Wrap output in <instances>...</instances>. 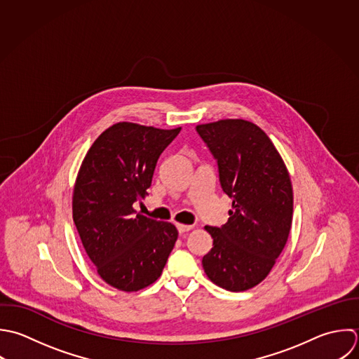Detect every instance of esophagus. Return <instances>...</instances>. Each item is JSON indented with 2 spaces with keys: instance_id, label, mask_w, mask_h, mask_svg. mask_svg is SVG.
<instances>
[{
  "instance_id": "esophagus-1",
  "label": "esophagus",
  "mask_w": 359,
  "mask_h": 359,
  "mask_svg": "<svg viewBox=\"0 0 359 359\" xmlns=\"http://www.w3.org/2000/svg\"><path fill=\"white\" fill-rule=\"evenodd\" d=\"M177 231L179 233H184V232H189L193 229V225H183V224H177Z\"/></svg>"
}]
</instances>
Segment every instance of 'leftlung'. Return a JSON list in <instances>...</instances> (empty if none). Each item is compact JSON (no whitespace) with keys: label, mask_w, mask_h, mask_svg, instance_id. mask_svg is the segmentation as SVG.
<instances>
[{"label":"left lung","mask_w":359,"mask_h":359,"mask_svg":"<svg viewBox=\"0 0 359 359\" xmlns=\"http://www.w3.org/2000/svg\"><path fill=\"white\" fill-rule=\"evenodd\" d=\"M196 130L218 163L224 193L232 198L228 222L205 226L214 242L203 257V269L218 287L246 291L269 276L288 241L294 211L291 177L259 126L226 118Z\"/></svg>","instance_id":"8db88e82"}]
</instances>
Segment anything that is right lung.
I'll use <instances>...</instances> for the list:
<instances>
[{
  "label": "right lung",
  "instance_id": "1",
  "mask_svg": "<svg viewBox=\"0 0 359 359\" xmlns=\"http://www.w3.org/2000/svg\"><path fill=\"white\" fill-rule=\"evenodd\" d=\"M135 123H116L92 144L79 168L72 218L100 278L124 292L155 283L177 241L170 222L137 214L156 162L180 133Z\"/></svg>",
  "mask_w": 359,
  "mask_h": 359
}]
</instances>
